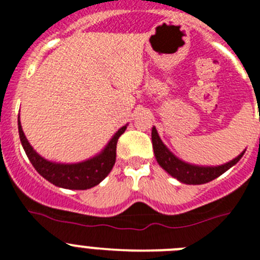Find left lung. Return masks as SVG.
<instances>
[{"label": "left lung", "mask_w": 260, "mask_h": 260, "mask_svg": "<svg viewBox=\"0 0 260 260\" xmlns=\"http://www.w3.org/2000/svg\"><path fill=\"white\" fill-rule=\"evenodd\" d=\"M152 143L158 165L172 177L177 179L182 184L187 185L207 184V182L217 179L222 174H224L227 170L231 169L232 166L236 165L245 153V150H244L236 158L221 166H197L177 158L169 148L163 144L154 126L152 128Z\"/></svg>", "instance_id": "8db88e82"}]
</instances>
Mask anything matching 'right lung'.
<instances>
[{
    "mask_svg": "<svg viewBox=\"0 0 260 260\" xmlns=\"http://www.w3.org/2000/svg\"><path fill=\"white\" fill-rule=\"evenodd\" d=\"M17 127H19L21 145L29 160L41 176L48 180L51 184L63 187V189L86 190L100 184L111 172L116 162L117 140L125 133L127 125L118 128L107 143V145L103 148L102 152H100L94 157L78 163H57L46 159L33 149L30 143L26 139L23 127H21L20 116L17 117Z\"/></svg>",
    "mask_w": 260,
    "mask_h": 260,
    "instance_id": "right-lung-1",
    "label": "right lung"
}]
</instances>
